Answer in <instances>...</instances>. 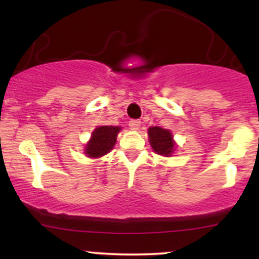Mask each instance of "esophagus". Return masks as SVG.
Returning <instances> with one entry per match:
<instances>
[{"label":"esophagus","mask_w":259,"mask_h":259,"mask_svg":"<svg viewBox=\"0 0 259 259\" xmlns=\"http://www.w3.org/2000/svg\"><path fill=\"white\" fill-rule=\"evenodd\" d=\"M140 125H141V121L138 119H132L129 121V126L132 130H139Z\"/></svg>","instance_id":"34e87169"}]
</instances>
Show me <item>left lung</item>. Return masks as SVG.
<instances>
[{"label": "left lung", "instance_id": "8db88e82", "mask_svg": "<svg viewBox=\"0 0 259 259\" xmlns=\"http://www.w3.org/2000/svg\"><path fill=\"white\" fill-rule=\"evenodd\" d=\"M148 138H150L151 147L153 148L154 152L164 157L173 154L175 142L169 130L162 129L159 126H151L148 129Z\"/></svg>", "mask_w": 259, "mask_h": 259}]
</instances>
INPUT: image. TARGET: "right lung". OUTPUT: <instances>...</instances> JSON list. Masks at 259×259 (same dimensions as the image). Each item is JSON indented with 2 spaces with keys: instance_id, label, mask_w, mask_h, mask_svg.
Masks as SVG:
<instances>
[{
  "instance_id": "1",
  "label": "right lung",
  "mask_w": 259,
  "mask_h": 259,
  "mask_svg": "<svg viewBox=\"0 0 259 259\" xmlns=\"http://www.w3.org/2000/svg\"><path fill=\"white\" fill-rule=\"evenodd\" d=\"M120 132L119 126L102 125L92 132L90 141L86 144L85 153L90 158H100L105 156L114 147L117 135Z\"/></svg>"
}]
</instances>
